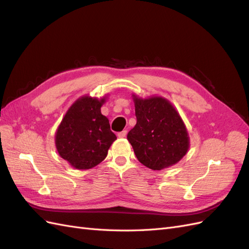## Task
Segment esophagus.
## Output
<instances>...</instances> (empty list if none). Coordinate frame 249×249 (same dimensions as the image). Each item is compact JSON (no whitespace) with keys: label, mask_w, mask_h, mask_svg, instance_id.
I'll use <instances>...</instances> for the list:
<instances>
[{"label":"esophagus","mask_w":249,"mask_h":249,"mask_svg":"<svg viewBox=\"0 0 249 249\" xmlns=\"http://www.w3.org/2000/svg\"><path fill=\"white\" fill-rule=\"evenodd\" d=\"M126 131L124 130V131H123V132H120V133H118L117 134V136H118V138H124L125 136H126Z\"/></svg>","instance_id":"1"}]
</instances>
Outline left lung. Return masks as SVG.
I'll list each match as a JSON object with an SVG mask.
<instances>
[{"mask_svg":"<svg viewBox=\"0 0 249 249\" xmlns=\"http://www.w3.org/2000/svg\"><path fill=\"white\" fill-rule=\"evenodd\" d=\"M137 124L127 134L138 161L153 170L173 166L190 147V137L176 107L161 95L133 93Z\"/></svg>","mask_w":249,"mask_h":249,"instance_id":"1","label":"left lung"}]
</instances>
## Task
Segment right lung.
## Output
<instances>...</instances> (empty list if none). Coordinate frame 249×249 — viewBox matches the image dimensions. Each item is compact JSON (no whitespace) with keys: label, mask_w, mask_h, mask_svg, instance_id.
I'll list each match as a JSON object with an SVG mask.
<instances>
[{"label":"right lung","mask_w":249,"mask_h":249,"mask_svg":"<svg viewBox=\"0 0 249 249\" xmlns=\"http://www.w3.org/2000/svg\"><path fill=\"white\" fill-rule=\"evenodd\" d=\"M108 95L80 96L71 104L57 127V152L73 168L87 170L95 167L105 160L116 140L115 134L110 130L109 119L101 112Z\"/></svg>","instance_id":"obj_1"}]
</instances>
